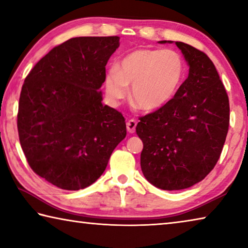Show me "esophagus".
Returning <instances> with one entry per match:
<instances>
[{
    "label": "esophagus",
    "mask_w": 248,
    "mask_h": 248,
    "mask_svg": "<svg viewBox=\"0 0 248 248\" xmlns=\"http://www.w3.org/2000/svg\"><path fill=\"white\" fill-rule=\"evenodd\" d=\"M136 127H137V121L134 119H130L127 123V130L130 133L136 132Z\"/></svg>",
    "instance_id": "esophagus-1"
}]
</instances>
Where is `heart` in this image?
Wrapping results in <instances>:
<instances>
[{"instance_id": "heart-1", "label": "heart", "mask_w": 248, "mask_h": 248, "mask_svg": "<svg viewBox=\"0 0 248 248\" xmlns=\"http://www.w3.org/2000/svg\"><path fill=\"white\" fill-rule=\"evenodd\" d=\"M184 74L182 57L170 49H139L121 60L105 77V90L118 102L131 85L132 102L143 110L164 106L177 91Z\"/></svg>"}]
</instances>
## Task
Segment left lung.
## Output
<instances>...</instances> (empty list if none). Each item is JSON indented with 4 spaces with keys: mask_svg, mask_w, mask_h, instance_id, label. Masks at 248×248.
I'll list each match as a JSON object with an SVG mask.
<instances>
[{
    "mask_svg": "<svg viewBox=\"0 0 248 248\" xmlns=\"http://www.w3.org/2000/svg\"><path fill=\"white\" fill-rule=\"evenodd\" d=\"M175 44L189 65L188 78L169 103L140 117L136 129L143 142L142 173L163 190L201 182L219 161L230 124L229 97L213 62L190 45Z\"/></svg>",
    "mask_w": 248,
    "mask_h": 248,
    "instance_id": "obj_1",
    "label": "left lung"
}]
</instances>
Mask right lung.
Masks as SVG:
<instances>
[{"label":"right lung","mask_w":248,"mask_h":248,"mask_svg":"<svg viewBox=\"0 0 248 248\" xmlns=\"http://www.w3.org/2000/svg\"><path fill=\"white\" fill-rule=\"evenodd\" d=\"M119 37H77L54 47L25 78L17 129L29 166L61 189L78 190L104 173L125 138L124 116L102 103Z\"/></svg>","instance_id":"right-lung-1"}]
</instances>
